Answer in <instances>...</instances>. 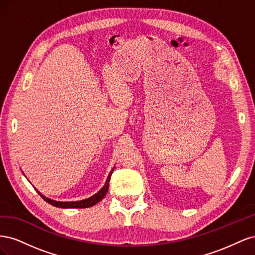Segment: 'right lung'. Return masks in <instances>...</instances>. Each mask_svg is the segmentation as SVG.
<instances>
[{
  "mask_svg": "<svg viewBox=\"0 0 255 255\" xmlns=\"http://www.w3.org/2000/svg\"><path fill=\"white\" fill-rule=\"evenodd\" d=\"M114 171L113 170L110 172L109 176H107V180L104 184V186L101 188V190L98 191L96 195H94L92 197L88 198V199H85V200H81V201H74V202H59V201H55V200H51L47 197H44L43 195H41L39 191H38V194L41 196V198L44 200V201H47L49 204L54 205L56 207H61V208H86V207H90V206H94L95 204H97L98 202L101 201V200L105 197L107 190H109L110 187V181H111V176L112 173Z\"/></svg>",
  "mask_w": 255,
  "mask_h": 255,
  "instance_id": "add662e5",
  "label": "right lung"
}]
</instances>
